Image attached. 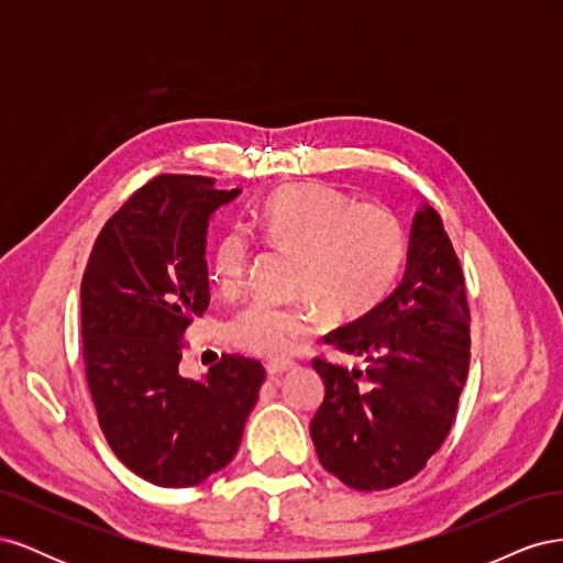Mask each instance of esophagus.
Here are the masks:
<instances>
[{"label":"esophagus","instance_id":"esophagus-1","mask_svg":"<svg viewBox=\"0 0 563 563\" xmlns=\"http://www.w3.org/2000/svg\"><path fill=\"white\" fill-rule=\"evenodd\" d=\"M291 368H294L291 362H269V364L265 366L269 380H277L279 376H284V373H288Z\"/></svg>","mask_w":563,"mask_h":563}]
</instances>
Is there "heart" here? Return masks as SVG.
Masks as SVG:
<instances>
[{
  "instance_id": "obj_1",
  "label": "heart",
  "mask_w": 563,
  "mask_h": 563,
  "mask_svg": "<svg viewBox=\"0 0 563 563\" xmlns=\"http://www.w3.org/2000/svg\"><path fill=\"white\" fill-rule=\"evenodd\" d=\"M253 228L272 246L296 253L294 286L310 296L296 308L251 302L228 323V338L251 354L279 360L317 327V302L335 319L368 312L387 296L406 258L399 218L378 203H352L335 187L300 183L269 195ZM249 263L242 232H225L213 251V272L236 286Z\"/></svg>"
}]
</instances>
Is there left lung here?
I'll return each instance as SVG.
<instances>
[{"label": "left lung", "instance_id": "obj_1", "mask_svg": "<svg viewBox=\"0 0 563 563\" xmlns=\"http://www.w3.org/2000/svg\"><path fill=\"white\" fill-rule=\"evenodd\" d=\"M323 343L362 368L312 362L323 380L310 422L319 463L356 490L408 482L449 437L470 368L463 269L430 203L413 216L399 286Z\"/></svg>", "mask_w": 563, "mask_h": 563}]
</instances>
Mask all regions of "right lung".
<instances>
[{"instance_id": "obj_1", "label": "right lung", "mask_w": 563, "mask_h": 563, "mask_svg": "<svg viewBox=\"0 0 563 563\" xmlns=\"http://www.w3.org/2000/svg\"><path fill=\"white\" fill-rule=\"evenodd\" d=\"M240 195L201 176L150 180L100 230L84 272L81 352L100 430L155 486H197L223 470L265 380L242 354H223L199 380L178 373L183 331L209 308V223Z\"/></svg>"}]
</instances>
